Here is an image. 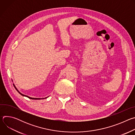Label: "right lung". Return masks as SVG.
Wrapping results in <instances>:
<instances>
[{
  "label": "right lung",
  "instance_id": "obj_1",
  "mask_svg": "<svg viewBox=\"0 0 135 135\" xmlns=\"http://www.w3.org/2000/svg\"><path fill=\"white\" fill-rule=\"evenodd\" d=\"M13 85H14V88H15V89L16 90V91L20 93L21 95H22V96H24V97H28V98H29V99H35V100H40V99H45V98H48L49 97H45V98H31V97H29V96H28V95H25V94H22V93H21L20 92H19V91L17 90V89L16 88V86H15V85H14V84H13Z\"/></svg>",
  "mask_w": 135,
  "mask_h": 135
}]
</instances>
